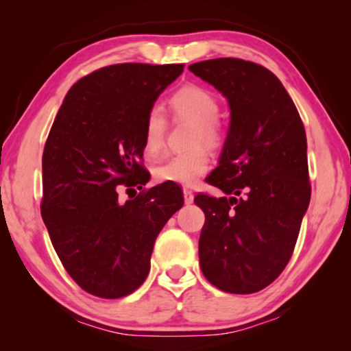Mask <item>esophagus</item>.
I'll return each instance as SVG.
<instances>
[{"label":"esophagus","mask_w":351,"mask_h":351,"mask_svg":"<svg viewBox=\"0 0 351 351\" xmlns=\"http://www.w3.org/2000/svg\"><path fill=\"white\" fill-rule=\"evenodd\" d=\"M193 198H195L193 191L189 190V189H184V199H185V204H191V203H193Z\"/></svg>","instance_id":"obj_1"}]
</instances>
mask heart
Wrapping results in <instances>:
<instances>
[{
	"mask_svg": "<svg viewBox=\"0 0 351 351\" xmlns=\"http://www.w3.org/2000/svg\"><path fill=\"white\" fill-rule=\"evenodd\" d=\"M176 117L196 124L195 145L204 143L209 148H219L223 142V131L217 121L220 114L219 99L206 88L189 84L176 90L169 99ZM167 119L160 107L148 110L142 128L143 152L148 158H155L165 147ZM210 169V156L204 147L174 155L155 166L156 180L191 186Z\"/></svg>",
	"mask_w": 351,
	"mask_h": 351,
	"instance_id": "1",
	"label": "heart"
}]
</instances>
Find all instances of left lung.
I'll use <instances>...</instances> for the list:
<instances>
[{
	"label": "left lung",
	"mask_w": 351,
	"mask_h": 351,
	"mask_svg": "<svg viewBox=\"0 0 351 351\" xmlns=\"http://www.w3.org/2000/svg\"><path fill=\"white\" fill-rule=\"evenodd\" d=\"M189 70L222 93L232 113L219 166L206 177L225 195L195 196L206 217L201 271L220 291L252 294L285 270L308 209L305 128L265 66L225 57Z\"/></svg>",
	"instance_id": "1"
}]
</instances>
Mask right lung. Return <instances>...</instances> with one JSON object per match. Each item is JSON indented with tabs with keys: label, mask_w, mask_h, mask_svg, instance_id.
Returning <instances> with one entry per match:
<instances>
[{
	"label": "right lung",
	"mask_w": 351,
	"mask_h": 351,
	"mask_svg": "<svg viewBox=\"0 0 351 351\" xmlns=\"http://www.w3.org/2000/svg\"><path fill=\"white\" fill-rule=\"evenodd\" d=\"M184 65L117 64L71 86L43 152L41 215L62 265L102 299L131 294L145 281L155 239L184 206L165 182L121 204L119 189L142 185V128Z\"/></svg>",
	"instance_id": "1"
}]
</instances>
